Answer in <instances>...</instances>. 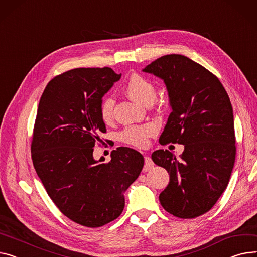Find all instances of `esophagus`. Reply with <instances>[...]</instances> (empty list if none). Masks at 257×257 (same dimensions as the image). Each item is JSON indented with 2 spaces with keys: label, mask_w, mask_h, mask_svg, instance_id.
<instances>
[{
  "label": "esophagus",
  "mask_w": 257,
  "mask_h": 257,
  "mask_svg": "<svg viewBox=\"0 0 257 257\" xmlns=\"http://www.w3.org/2000/svg\"><path fill=\"white\" fill-rule=\"evenodd\" d=\"M154 166V163L152 162L151 158L149 156H145V166H144V172H149Z\"/></svg>",
  "instance_id": "1"
}]
</instances>
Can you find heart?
<instances>
[{
	"label": "heart",
	"instance_id": "heart-1",
	"mask_svg": "<svg viewBox=\"0 0 257 257\" xmlns=\"http://www.w3.org/2000/svg\"><path fill=\"white\" fill-rule=\"evenodd\" d=\"M125 92L132 100L145 105L152 104L156 98L155 85L149 79L139 74H132L129 77L125 85ZM114 103L115 101L111 96H106L102 100L99 112L103 122L109 123L111 121ZM154 131H155V128L152 125L129 126L122 131L121 139L127 144L143 148L148 145L149 138Z\"/></svg>",
	"mask_w": 257,
	"mask_h": 257
}]
</instances>
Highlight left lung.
<instances>
[{
  "mask_svg": "<svg viewBox=\"0 0 257 257\" xmlns=\"http://www.w3.org/2000/svg\"><path fill=\"white\" fill-rule=\"evenodd\" d=\"M144 72L159 77L172 107L160 144L184 145L181 159L167 150L153 152L169 183L159 200L176 217L195 218L210 211L226 189L235 159L233 112L220 80L182 55H166Z\"/></svg>",
  "mask_w": 257,
  "mask_h": 257,
  "instance_id": "obj_1",
  "label": "left lung"
}]
</instances>
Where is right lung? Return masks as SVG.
<instances>
[{
	"label": "right lung",
	"instance_id": "right-lung-1",
	"mask_svg": "<svg viewBox=\"0 0 257 257\" xmlns=\"http://www.w3.org/2000/svg\"><path fill=\"white\" fill-rule=\"evenodd\" d=\"M121 75L108 67L76 68L51 79L39 101L34 167L59 210L82 226H103L121 215L124 194L144 167L142 154L127 147L114 150L106 163L93 156L106 132L102 97Z\"/></svg>",
	"mask_w": 257,
	"mask_h": 257
}]
</instances>
